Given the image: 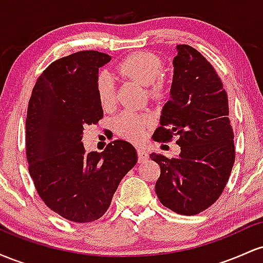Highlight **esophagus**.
Masks as SVG:
<instances>
[{
    "instance_id": "34e87169",
    "label": "esophagus",
    "mask_w": 263,
    "mask_h": 263,
    "mask_svg": "<svg viewBox=\"0 0 263 263\" xmlns=\"http://www.w3.org/2000/svg\"><path fill=\"white\" fill-rule=\"evenodd\" d=\"M137 155H138V162L140 163H144L147 159H148V153H147L146 149L142 148V147H138Z\"/></svg>"
}]
</instances>
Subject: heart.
<instances>
[{
    "label": "heart",
    "instance_id": "b5f03b06",
    "mask_svg": "<svg viewBox=\"0 0 263 263\" xmlns=\"http://www.w3.org/2000/svg\"><path fill=\"white\" fill-rule=\"evenodd\" d=\"M119 71L123 77L136 80L144 86H149V95L159 100L167 93V85L161 78L163 74L162 60L148 52H137L126 57L119 64ZM96 91L102 108H110L115 104V85L108 74H100L96 81ZM148 116L126 110L115 121L116 131L122 137L134 141L143 138L144 129L148 125Z\"/></svg>",
    "mask_w": 263,
    "mask_h": 263
}]
</instances>
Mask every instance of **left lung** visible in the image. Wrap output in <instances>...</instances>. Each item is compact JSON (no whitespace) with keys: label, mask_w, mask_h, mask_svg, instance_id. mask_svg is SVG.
<instances>
[{"label":"left lung","mask_w":263,"mask_h":263,"mask_svg":"<svg viewBox=\"0 0 263 263\" xmlns=\"http://www.w3.org/2000/svg\"><path fill=\"white\" fill-rule=\"evenodd\" d=\"M177 50L171 100L152 138L171 142L177 136L180 155L149 157L161 168L159 201L180 215H195L224 192L235 162L234 132L228 93L215 69L190 45L179 44Z\"/></svg>","instance_id":"obj_1"}]
</instances>
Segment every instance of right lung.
Here are the masks:
<instances>
[{
  "instance_id": "right-lung-1",
  "label": "right lung",
  "mask_w": 263,
  "mask_h": 263,
  "mask_svg": "<svg viewBox=\"0 0 263 263\" xmlns=\"http://www.w3.org/2000/svg\"><path fill=\"white\" fill-rule=\"evenodd\" d=\"M110 59L81 50L53 62L39 75L27 110L26 155L35 190L50 210L78 224L106 213L137 163L135 147L126 141H112L101 153H85L81 143L84 127L104 116L96 81Z\"/></svg>"
}]
</instances>
